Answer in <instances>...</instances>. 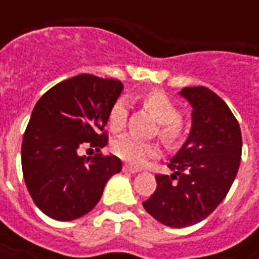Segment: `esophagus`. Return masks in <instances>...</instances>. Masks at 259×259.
I'll return each mask as SVG.
<instances>
[{
	"label": "esophagus",
	"instance_id": "obj_1",
	"mask_svg": "<svg viewBox=\"0 0 259 259\" xmlns=\"http://www.w3.org/2000/svg\"><path fill=\"white\" fill-rule=\"evenodd\" d=\"M123 170L124 172H129V174H137V172H139V169L133 168V166H129V165H124Z\"/></svg>",
	"mask_w": 259,
	"mask_h": 259
}]
</instances>
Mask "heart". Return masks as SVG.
Here are the masks:
<instances>
[{"label": "heart", "mask_w": 259, "mask_h": 259, "mask_svg": "<svg viewBox=\"0 0 259 259\" xmlns=\"http://www.w3.org/2000/svg\"><path fill=\"white\" fill-rule=\"evenodd\" d=\"M141 104L159 123V136L166 143H175L179 140L183 132V124L179 118V109L168 97L159 91H151L141 98ZM127 102L123 98H119L118 101L113 102L108 113L109 129L112 132L123 129L127 120ZM112 151L115 152V155L123 159L124 162L135 166H140L147 159L157 157L159 154V150L155 144L139 140L132 135H124L113 141Z\"/></svg>", "instance_id": "obj_1"}]
</instances>
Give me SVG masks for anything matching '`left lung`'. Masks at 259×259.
I'll use <instances>...</instances> for the list:
<instances>
[{"instance_id": "8db88e82", "label": "left lung", "mask_w": 259, "mask_h": 259, "mask_svg": "<svg viewBox=\"0 0 259 259\" xmlns=\"http://www.w3.org/2000/svg\"><path fill=\"white\" fill-rule=\"evenodd\" d=\"M193 107L187 140L157 175V190L143 206L158 222L186 228L215 211L233 185L241 159V132L226 102L206 87L179 93Z\"/></svg>"}]
</instances>
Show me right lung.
<instances>
[{
  "label": "right lung",
  "mask_w": 259,
  "mask_h": 259,
  "mask_svg": "<svg viewBox=\"0 0 259 259\" xmlns=\"http://www.w3.org/2000/svg\"><path fill=\"white\" fill-rule=\"evenodd\" d=\"M123 90L119 80L83 73L61 81L37 101L22 141V170L37 208L73 221L100 201L107 182L122 170L115 155L79 151L108 144V113Z\"/></svg>",
  "instance_id": "right-lung-1"
}]
</instances>
